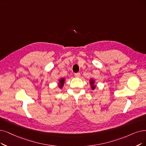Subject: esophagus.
<instances>
[{
	"label": "esophagus",
	"instance_id": "1",
	"mask_svg": "<svg viewBox=\"0 0 146 146\" xmlns=\"http://www.w3.org/2000/svg\"><path fill=\"white\" fill-rule=\"evenodd\" d=\"M74 75H75V77H80V72L75 73V74H74Z\"/></svg>",
	"mask_w": 146,
	"mask_h": 146
}]
</instances>
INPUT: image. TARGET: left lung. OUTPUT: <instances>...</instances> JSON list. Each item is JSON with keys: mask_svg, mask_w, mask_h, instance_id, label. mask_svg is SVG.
I'll return each mask as SVG.
<instances>
[{"mask_svg": "<svg viewBox=\"0 0 146 146\" xmlns=\"http://www.w3.org/2000/svg\"><path fill=\"white\" fill-rule=\"evenodd\" d=\"M93 84H94V81L93 80H91L90 81V84H91V87H92V89H95V86L93 85Z\"/></svg>", "mask_w": 146, "mask_h": 146, "instance_id": "8db88e82", "label": "left lung"}]
</instances>
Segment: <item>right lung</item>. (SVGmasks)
<instances>
[{"mask_svg": "<svg viewBox=\"0 0 146 146\" xmlns=\"http://www.w3.org/2000/svg\"><path fill=\"white\" fill-rule=\"evenodd\" d=\"M64 83H65V79L62 78L61 80H60V81H59V86L60 88H62V87H63V86L64 84Z\"/></svg>", "mask_w": 146, "mask_h": 146, "instance_id": "add662e5", "label": "right lung"}]
</instances>
